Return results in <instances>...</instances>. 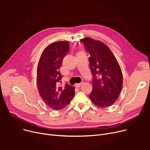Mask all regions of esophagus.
Returning <instances> with one entry per match:
<instances>
[{"label":"esophagus","mask_w":150,"mask_h":150,"mask_svg":"<svg viewBox=\"0 0 150 150\" xmlns=\"http://www.w3.org/2000/svg\"><path fill=\"white\" fill-rule=\"evenodd\" d=\"M83 84V83H76V84H75V87H76V88H80V86H81V85Z\"/></svg>","instance_id":"obj_1"}]
</instances>
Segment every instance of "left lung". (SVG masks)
Masks as SVG:
<instances>
[{
	"mask_svg": "<svg viewBox=\"0 0 150 150\" xmlns=\"http://www.w3.org/2000/svg\"><path fill=\"white\" fill-rule=\"evenodd\" d=\"M90 54L89 66L92 91L89 96L96 106L106 108L112 105L122 89V72L117 59L108 47L89 37L80 40Z\"/></svg>",
	"mask_w": 150,
	"mask_h": 150,
	"instance_id": "8db88e82",
	"label": "left lung"
}]
</instances>
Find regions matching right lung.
Wrapping results in <instances>:
<instances>
[{
	"label": "right lung",
	"mask_w": 150,
	"mask_h": 150,
	"mask_svg": "<svg viewBox=\"0 0 150 150\" xmlns=\"http://www.w3.org/2000/svg\"><path fill=\"white\" fill-rule=\"evenodd\" d=\"M69 50L67 41L50 44L42 52L37 67V86L41 97L53 110L62 109L74 98L75 88L66 84L59 86L60 68L63 58Z\"/></svg>",
	"instance_id": "right-lung-1"
}]
</instances>
